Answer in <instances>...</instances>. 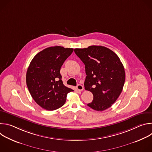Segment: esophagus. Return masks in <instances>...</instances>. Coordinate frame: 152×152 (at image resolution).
<instances>
[{"label":"esophagus","instance_id":"34e87169","mask_svg":"<svg viewBox=\"0 0 152 152\" xmlns=\"http://www.w3.org/2000/svg\"><path fill=\"white\" fill-rule=\"evenodd\" d=\"M76 90H78V91H82L83 90V86L82 85H80V84H78L76 86Z\"/></svg>","mask_w":152,"mask_h":152}]
</instances>
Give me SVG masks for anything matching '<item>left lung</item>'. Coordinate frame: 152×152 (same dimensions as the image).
<instances>
[{
	"label": "left lung",
	"instance_id": "obj_1",
	"mask_svg": "<svg viewBox=\"0 0 152 152\" xmlns=\"http://www.w3.org/2000/svg\"><path fill=\"white\" fill-rule=\"evenodd\" d=\"M75 52L85 64V89L93 94L92 102L87 105L97 111L110 107L120 95L125 81L120 58L113 51L101 46L75 49Z\"/></svg>",
	"mask_w": 152,
	"mask_h": 152
}]
</instances>
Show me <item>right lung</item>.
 <instances>
[{
    "instance_id": "right-lung-1",
    "label": "right lung",
    "mask_w": 152,
    "mask_h": 152,
    "mask_svg": "<svg viewBox=\"0 0 152 152\" xmlns=\"http://www.w3.org/2000/svg\"><path fill=\"white\" fill-rule=\"evenodd\" d=\"M73 52L72 48L50 47L38 53L31 61L26 84L32 97L43 109H58L66 103L67 94L73 91L63 84L60 74L63 63Z\"/></svg>"
}]
</instances>
